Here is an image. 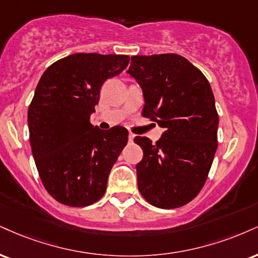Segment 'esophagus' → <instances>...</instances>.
<instances>
[{
	"instance_id": "esophagus-1",
	"label": "esophagus",
	"mask_w": 258,
	"mask_h": 258,
	"mask_svg": "<svg viewBox=\"0 0 258 258\" xmlns=\"http://www.w3.org/2000/svg\"><path fill=\"white\" fill-rule=\"evenodd\" d=\"M135 137H136V136L133 135V133H130V135H128V141L132 143V142H133V139H135Z\"/></svg>"
}]
</instances>
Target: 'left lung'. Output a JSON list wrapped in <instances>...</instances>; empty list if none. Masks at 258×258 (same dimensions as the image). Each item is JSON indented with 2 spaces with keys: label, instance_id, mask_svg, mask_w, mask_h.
<instances>
[{
  "label": "left lung",
  "instance_id": "obj_1",
  "mask_svg": "<svg viewBox=\"0 0 258 258\" xmlns=\"http://www.w3.org/2000/svg\"><path fill=\"white\" fill-rule=\"evenodd\" d=\"M127 73L143 90V116L164 128L156 144L135 138L143 149L136 166L139 191L157 208L185 206L206 184L218 149L219 115L210 84L176 54L132 56Z\"/></svg>",
  "mask_w": 258,
  "mask_h": 258
}]
</instances>
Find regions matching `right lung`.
<instances>
[{
    "instance_id": "obj_1",
    "label": "right lung",
    "mask_w": 258,
    "mask_h": 258,
    "mask_svg": "<svg viewBox=\"0 0 258 258\" xmlns=\"http://www.w3.org/2000/svg\"><path fill=\"white\" fill-rule=\"evenodd\" d=\"M127 55L78 52L46 68L29 107L30 143L49 195L70 207H86L107 190L111 167L127 144L128 131L91 125L99 90L122 72Z\"/></svg>"
}]
</instances>
